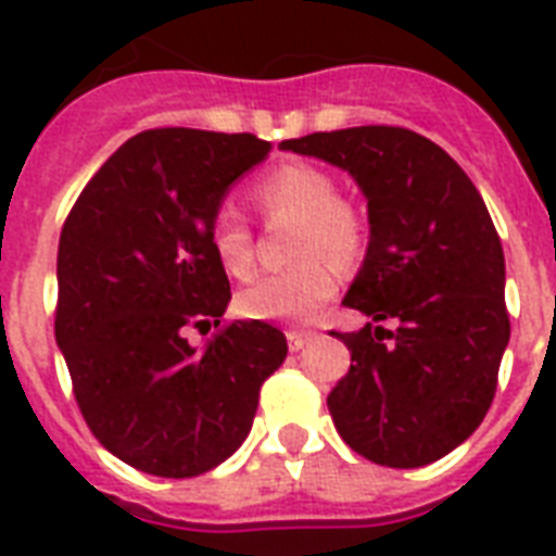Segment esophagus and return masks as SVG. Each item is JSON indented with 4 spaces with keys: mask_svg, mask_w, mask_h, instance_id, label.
I'll return each mask as SVG.
<instances>
[{
    "mask_svg": "<svg viewBox=\"0 0 556 556\" xmlns=\"http://www.w3.org/2000/svg\"><path fill=\"white\" fill-rule=\"evenodd\" d=\"M286 338H288V349H291V352H300V349L314 338V334L312 331H288Z\"/></svg>",
    "mask_w": 556,
    "mask_h": 556,
    "instance_id": "1",
    "label": "esophagus"
}]
</instances>
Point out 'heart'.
<instances>
[{"instance_id":"obj_1","label":"heart","mask_w":556,"mask_h":556,"mask_svg":"<svg viewBox=\"0 0 556 556\" xmlns=\"http://www.w3.org/2000/svg\"><path fill=\"white\" fill-rule=\"evenodd\" d=\"M253 201L265 216L296 218L294 260L300 265L253 279L236 296L248 320L308 323L338 294V268L355 265L366 251V225L338 181L312 164H286L253 187ZM210 244L218 265L236 279L253 270V233L236 210L222 207L210 222Z\"/></svg>"}]
</instances>
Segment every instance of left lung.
I'll use <instances>...</instances> for the list:
<instances>
[{
    "label": "left lung",
    "mask_w": 556,
    "mask_h": 556,
    "mask_svg": "<svg viewBox=\"0 0 556 556\" xmlns=\"http://www.w3.org/2000/svg\"><path fill=\"white\" fill-rule=\"evenodd\" d=\"M346 169L369 201V248L343 305L371 320L331 331L352 366L329 392L349 447L383 467H424L482 424L510 320L505 253L465 169L404 126H355L279 143Z\"/></svg>",
    "instance_id": "obj_1"
}]
</instances>
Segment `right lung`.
<instances>
[{
	"instance_id": "1",
	"label": "right lung",
	"mask_w": 556,
	"mask_h": 556,
	"mask_svg": "<svg viewBox=\"0 0 556 556\" xmlns=\"http://www.w3.org/2000/svg\"><path fill=\"white\" fill-rule=\"evenodd\" d=\"M270 152L256 135L147 129L83 187L56 251L54 338L94 439L126 465L190 479L251 432L262 383L288 355L268 323H227L210 244L227 187Z\"/></svg>"
}]
</instances>
